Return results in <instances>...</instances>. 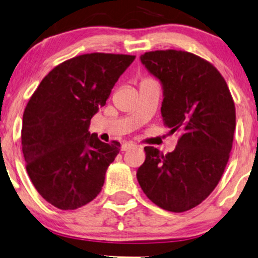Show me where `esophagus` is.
I'll return each mask as SVG.
<instances>
[{"instance_id":"1","label":"esophagus","mask_w":258,"mask_h":258,"mask_svg":"<svg viewBox=\"0 0 258 258\" xmlns=\"http://www.w3.org/2000/svg\"><path fill=\"white\" fill-rule=\"evenodd\" d=\"M134 147H135V144H134V143H132V142H126V143H123V144H122L121 149H122L123 151H126V150L133 149Z\"/></svg>"}]
</instances>
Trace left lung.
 Wrapping results in <instances>:
<instances>
[{
	"mask_svg": "<svg viewBox=\"0 0 258 258\" xmlns=\"http://www.w3.org/2000/svg\"><path fill=\"white\" fill-rule=\"evenodd\" d=\"M140 58L162 86L164 125L181 137L165 156L156 148H144L137 181L156 206L183 213L202 203L223 175L234 140L235 103L218 70L199 56L157 50Z\"/></svg>",
	"mask_w": 258,
	"mask_h": 258,
	"instance_id": "obj_1",
	"label": "left lung"
}]
</instances>
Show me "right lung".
Listing matches in <instances>:
<instances>
[{
    "label": "right lung",
    "mask_w": 258,
    "mask_h": 258,
    "mask_svg": "<svg viewBox=\"0 0 258 258\" xmlns=\"http://www.w3.org/2000/svg\"><path fill=\"white\" fill-rule=\"evenodd\" d=\"M134 59L102 52L68 59L41 81L28 102L21 136L28 175L58 209H77L101 192L121 144L90 134V119Z\"/></svg>",
    "instance_id": "obj_1"
}]
</instances>
